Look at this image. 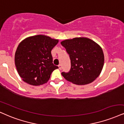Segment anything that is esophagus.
I'll list each match as a JSON object with an SVG mask.
<instances>
[{"label":"esophagus","instance_id":"obj_1","mask_svg":"<svg viewBox=\"0 0 124 124\" xmlns=\"http://www.w3.org/2000/svg\"><path fill=\"white\" fill-rule=\"evenodd\" d=\"M58 67H59V69H62V65H61V64H59V65H58Z\"/></svg>","mask_w":124,"mask_h":124}]
</instances>
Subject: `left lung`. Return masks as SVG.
<instances>
[{
    "label": "left lung",
    "mask_w": 124,
    "mask_h": 124,
    "mask_svg": "<svg viewBox=\"0 0 124 124\" xmlns=\"http://www.w3.org/2000/svg\"><path fill=\"white\" fill-rule=\"evenodd\" d=\"M61 43L71 60L70 71L62 73L67 81L84 85L93 82L100 76L104 65V55L98 44L85 37L66 39Z\"/></svg>",
    "instance_id": "left-lung-1"
}]
</instances>
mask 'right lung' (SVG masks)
I'll return each instance as SVG.
<instances>
[{
	"label": "right lung",
	"instance_id": "add662e5",
	"mask_svg": "<svg viewBox=\"0 0 124 124\" xmlns=\"http://www.w3.org/2000/svg\"><path fill=\"white\" fill-rule=\"evenodd\" d=\"M59 40L45 35L31 36L19 44L15 54V64L22 80L39 86L46 83L51 74L58 67L53 63L51 50Z\"/></svg>",
	"mask_w": 124,
	"mask_h": 124
}]
</instances>
